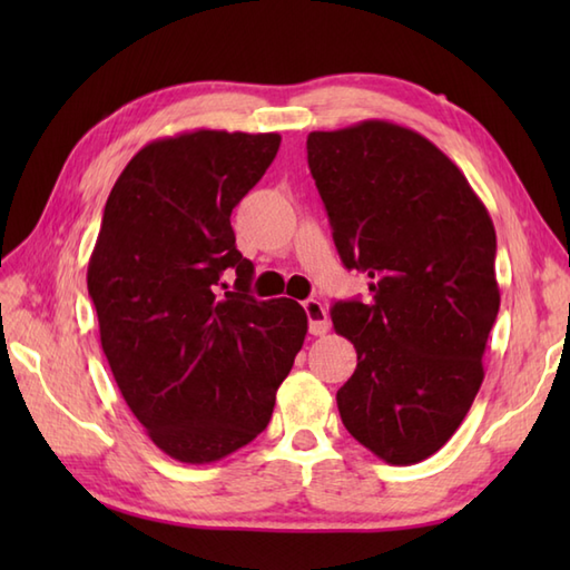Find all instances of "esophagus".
Masks as SVG:
<instances>
[{
	"label": "esophagus",
	"instance_id": "1",
	"mask_svg": "<svg viewBox=\"0 0 570 570\" xmlns=\"http://www.w3.org/2000/svg\"><path fill=\"white\" fill-rule=\"evenodd\" d=\"M304 311L308 316V331L311 335H325L331 328V321H328V311H325V306L321 304V301L316 298H308L304 301Z\"/></svg>",
	"mask_w": 570,
	"mask_h": 570
}]
</instances>
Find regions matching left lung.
I'll use <instances>...</instances> for the list:
<instances>
[{"label": "left lung", "instance_id": "8db88e82", "mask_svg": "<svg viewBox=\"0 0 570 570\" xmlns=\"http://www.w3.org/2000/svg\"><path fill=\"white\" fill-rule=\"evenodd\" d=\"M306 149L337 254L372 278L370 304L331 311L357 353L337 411L384 463H421L458 431L485 377L500 311L492 217L463 171L409 127L365 119L311 131Z\"/></svg>", "mask_w": 570, "mask_h": 570}]
</instances>
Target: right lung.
I'll list each match as a JSON object with an SVG mask.
<instances>
[{
    "mask_svg": "<svg viewBox=\"0 0 570 570\" xmlns=\"http://www.w3.org/2000/svg\"><path fill=\"white\" fill-rule=\"evenodd\" d=\"M276 131L193 129L139 149L105 203L88 264L102 353L156 448L188 465L266 429L308 333L292 298L249 296L235 205L274 161ZM233 268L226 292L222 272Z\"/></svg>",
    "mask_w": 570,
    "mask_h": 570,
    "instance_id": "1",
    "label": "right lung"
}]
</instances>
